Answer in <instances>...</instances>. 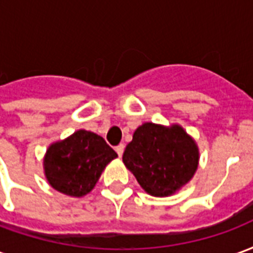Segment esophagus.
<instances>
[{
	"label": "esophagus",
	"instance_id": "34e87169",
	"mask_svg": "<svg viewBox=\"0 0 253 253\" xmlns=\"http://www.w3.org/2000/svg\"><path fill=\"white\" fill-rule=\"evenodd\" d=\"M115 150H116V153H118V156L122 157V154H123V152H125V145H123V143L118 145V146L115 148Z\"/></svg>",
	"mask_w": 253,
	"mask_h": 253
}]
</instances>
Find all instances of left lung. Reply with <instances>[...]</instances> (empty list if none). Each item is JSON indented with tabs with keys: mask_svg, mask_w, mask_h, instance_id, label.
<instances>
[{
	"mask_svg": "<svg viewBox=\"0 0 253 253\" xmlns=\"http://www.w3.org/2000/svg\"><path fill=\"white\" fill-rule=\"evenodd\" d=\"M123 163L148 194L169 196L195 175L199 150L179 125L167 127L146 122L134 131Z\"/></svg>",
	"mask_w": 253,
	"mask_h": 253,
	"instance_id": "8db88e82",
	"label": "left lung"
}]
</instances>
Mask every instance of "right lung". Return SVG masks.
Listing matches in <instances>:
<instances>
[{
	"label": "right lung",
	"instance_id": "obj_1",
	"mask_svg": "<svg viewBox=\"0 0 253 253\" xmlns=\"http://www.w3.org/2000/svg\"><path fill=\"white\" fill-rule=\"evenodd\" d=\"M116 157L104 138L78 130L48 146L43 161L44 175L54 190L81 198L93 190L107 164Z\"/></svg>",
	"mask_w": 253,
	"mask_h": 253
}]
</instances>
